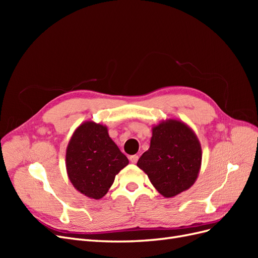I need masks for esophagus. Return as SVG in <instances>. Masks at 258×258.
I'll return each mask as SVG.
<instances>
[{
    "mask_svg": "<svg viewBox=\"0 0 258 258\" xmlns=\"http://www.w3.org/2000/svg\"><path fill=\"white\" fill-rule=\"evenodd\" d=\"M138 159H139V156L138 155H131L130 157H129V160H130L131 163H136L138 161Z\"/></svg>",
    "mask_w": 258,
    "mask_h": 258,
    "instance_id": "34e87169",
    "label": "esophagus"
}]
</instances>
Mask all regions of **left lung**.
<instances>
[{"label": "left lung", "instance_id": "8db88e82", "mask_svg": "<svg viewBox=\"0 0 258 258\" xmlns=\"http://www.w3.org/2000/svg\"><path fill=\"white\" fill-rule=\"evenodd\" d=\"M152 132L151 146L137 166L163 197H174L196 182L202 159L200 142L190 127L176 119L162 120Z\"/></svg>", "mask_w": 258, "mask_h": 258}]
</instances>
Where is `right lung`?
<instances>
[{"label": "right lung", "mask_w": 258, "mask_h": 258, "mask_svg": "<svg viewBox=\"0 0 258 258\" xmlns=\"http://www.w3.org/2000/svg\"><path fill=\"white\" fill-rule=\"evenodd\" d=\"M129 163L108 136L107 127L92 120L81 123L70 139L67 173L75 188L91 199L105 196L116 174Z\"/></svg>", "instance_id": "add662e5"}]
</instances>
